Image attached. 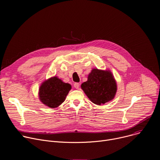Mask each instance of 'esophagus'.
I'll list each match as a JSON object with an SVG mask.
<instances>
[{
	"instance_id": "esophagus-1",
	"label": "esophagus",
	"mask_w": 160,
	"mask_h": 160,
	"mask_svg": "<svg viewBox=\"0 0 160 160\" xmlns=\"http://www.w3.org/2000/svg\"><path fill=\"white\" fill-rule=\"evenodd\" d=\"M74 87L76 89H78L80 87V84L78 83H74Z\"/></svg>"
}]
</instances>
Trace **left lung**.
<instances>
[{
  "instance_id": "left-lung-1",
  "label": "left lung",
  "mask_w": 160,
  "mask_h": 160,
  "mask_svg": "<svg viewBox=\"0 0 160 160\" xmlns=\"http://www.w3.org/2000/svg\"><path fill=\"white\" fill-rule=\"evenodd\" d=\"M81 89L94 104L102 105L114 99L117 83L110 70L92 69L88 80L82 83Z\"/></svg>"
}]
</instances>
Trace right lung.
<instances>
[{
  "label": "right lung",
  "mask_w": 160,
  "mask_h": 160,
  "mask_svg": "<svg viewBox=\"0 0 160 160\" xmlns=\"http://www.w3.org/2000/svg\"><path fill=\"white\" fill-rule=\"evenodd\" d=\"M71 86L55 76L44 80L38 90L40 101L50 108H58L65 101Z\"/></svg>",
  "instance_id": "add662e5"
}]
</instances>
